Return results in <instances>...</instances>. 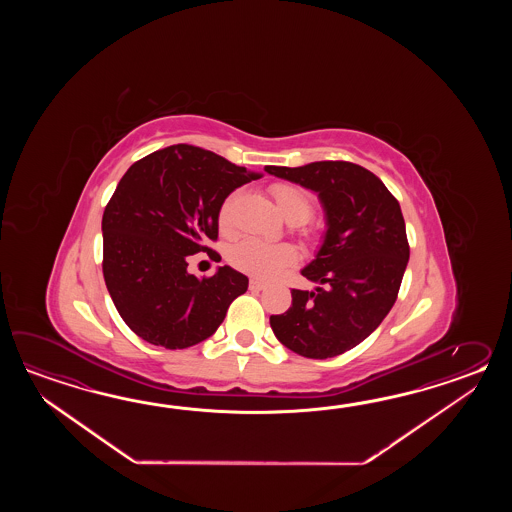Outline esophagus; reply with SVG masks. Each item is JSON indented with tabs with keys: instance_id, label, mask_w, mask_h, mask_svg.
<instances>
[{
	"instance_id": "obj_1",
	"label": "esophagus",
	"mask_w": 512,
	"mask_h": 512,
	"mask_svg": "<svg viewBox=\"0 0 512 512\" xmlns=\"http://www.w3.org/2000/svg\"><path fill=\"white\" fill-rule=\"evenodd\" d=\"M265 285H263V282H260V280H256V278H251L249 280V289L251 291H261Z\"/></svg>"
}]
</instances>
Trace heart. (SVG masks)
<instances>
[{
  "label": "heart",
  "mask_w": 512,
  "mask_h": 512,
  "mask_svg": "<svg viewBox=\"0 0 512 512\" xmlns=\"http://www.w3.org/2000/svg\"><path fill=\"white\" fill-rule=\"evenodd\" d=\"M271 194L283 218L291 223H302L309 218L313 210V201L309 194L300 186L291 183H274ZM238 201V194H230L219 207L218 227L221 234L234 232V207ZM309 236L311 230H304ZM229 261L238 271L247 272L251 276L269 280L276 274L293 265L296 261V251L289 243H265L256 238H245L236 243L229 252Z\"/></svg>",
  "instance_id": "heart-1"
}]
</instances>
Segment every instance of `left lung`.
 Wrapping results in <instances>:
<instances>
[{
    "label": "left lung",
    "mask_w": 512,
    "mask_h": 512,
    "mask_svg": "<svg viewBox=\"0 0 512 512\" xmlns=\"http://www.w3.org/2000/svg\"><path fill=\"white\" fill-rule=\"evenodd\" d=\"M265 172L309 188L326 212V236L302 274L315 291L293 289V304L271 316L285 348L331 359L355 348L390 313L410 258L403 212L381 179L359 164L318 161Z\"/></svg>",
    "instance_id": "obj_1"
}]
</instances>
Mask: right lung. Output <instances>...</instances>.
<instances>
[{"mask_svg": "<svg viewBox=\"0 0 512 512\" xmlns=\"http://www.w3.org/2000/svg\"><path fill=\"white\" fill-rule=\"evenodd\" d=\"M260 174L197 146L174 144L133 163L102 216V272L109 296L135 335L185 349L212 337L249 278L229 265L210 278L188 258L218 240L221 203Z\"/></svg>", "mask_w": 512, "mask_h": 512, "instance_id": "right-lung-1", "label": "right lung"}]
</instances>
